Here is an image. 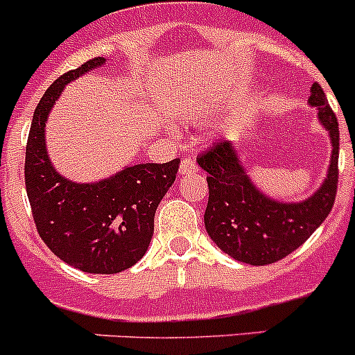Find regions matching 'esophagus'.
<instances>
[{
  "mask_svg": "<svg viewBox=\"0 0 355 355\" xmlns=\"http://www.w3.org/2000/svg\"><path fill=\"white\" fill-rule=\"evenodd\" d=\"M198 171V163L191 157H185L184 161L180 163V175H191Z\"/></svg>",
  "mask_w": 355,
  "mask_h": 355,
  "instance_id": "esophagus-1",
  "label": "esophagus"
}]
</instances>
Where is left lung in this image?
Masks as SVG:
<instances>
[{
	"label": "left lung",
	"mask_w": 355,
	"mask_h": 355,
	"mask_svg": "<svg viewBox=\"0 0 355 355\" xmlns=\"http://www.w3.org/2000/svg\"><path fill=\"white\" fill-rule=\"evenodd\" d=\"M309 106L331 141L327 178L311 198L284 202L268 198L247 175L244 163L230 141L216 142L198 157L207 171L206 232L225 254L252 266L277 263L299 249L330 214L338 182V121L320 84L314 82Z\"/></svg>",
	"instance_id": "left-lung-1"
}]
</instances>
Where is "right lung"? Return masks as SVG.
<instances>
[{
  "label": "right lung",
  "instance_id": "obj_1",
  "mask_svg": "<svg viewBox=\"0 0 355 355\" xmlns=\"http://www.w3.org/2000/svg\"><path fill=\"white\" fill-rule=\"evenodd\" d=\"M105 63L99 56L89 60L49 85L34 111L25 149V187L39 235L67 264L96 275L120 273L144 256L156 207L180 164H132L92 184H77L56 171L46 149L48 114L67 84Z\"/></svg>",
  "mask_w": 355,
  "mask_h": 355
}]
</instances>
